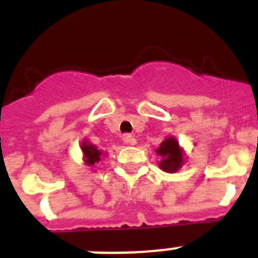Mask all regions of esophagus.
Returning a JSON list of instances; mask_svg holds the SVG:
<instances>
[{"label": "esophagus", "mask_w": 258, "mask_h": 258, "mask_svg": "<svg viewBox=\"0 0 258 258\" xmlns=\"http://www.w3.org/2000/svg\"><path fill=\"white\" fill-rule=\"evenodd\" d=\"M122 142H124L125 145H136L137 140L132 136V134H124V136H122Z\"/></svg>", "instance_id": "1"}]
</instances>
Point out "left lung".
Returning <instances> with one entry per match:
<instances>
[{
	"label": "left lung",
	"instance_id": "8db88e82",
	"mask_svg": "<svg viewBox=\"0 0 258 258\" xmlns=\"http://www.w3.org/2000/svg\"><path fill=\"white\" fill-rule=\"evenodd\" d=\"M156 154L161 157L159 166L164 172L175 173L179 168H182L184 152L174 137H168L165 141H163L156 150Z\"/></svg>",
	"mask_w": 258,
	"mask_h": 258
}]
</instances>
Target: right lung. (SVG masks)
Returning <instances> with one entry per match:
<instances>
[{"mask_svg":"<svg viewBox=\"0 0 258 258\" xmlns=\"http://www.w3.org/2000/svg\"><path fill=\"white\" fill-rule=\"evenodd\" d=\"M81 151L84 154V161H85L88 166H93L97 163H99L102 159V154H103L101 150H98L89 141H83V143H81Z\"/></svg>","mask_w":258,"mask_h":258,"instance_id":"right-lung-1","label":"right lung"}]
</instances>
